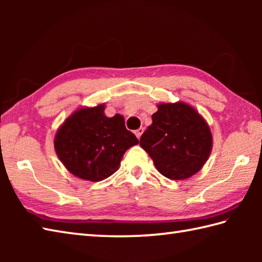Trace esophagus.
Returning a JSON list of instances; mask_svg holds the SVG:
<instances>
[{"instance_id": "obj_1", "label": "esophagus", "mask_w": 262, "mask_h": 262, "mask_svg": "<svg viewBox=\"0 0 262 262\" xmlns=\"http://www.w3.org/2000/svg\"><path fill=\"white\" fill-rule=\"evenodd\" d=\"M143 132H144V128L143 127H140V128H138V129L135 130V135H136V137L138 138V140H140V138H141Z\"/></svg>"}]
</instances>
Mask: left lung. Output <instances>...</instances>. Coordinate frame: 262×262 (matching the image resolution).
Returning a JSON list of instances; mask_svg holds the SVG:
<instances>
[{"label":"left lung","instance_id":"obj_1","mask_svg":"<svg viewBox=\"0 0 262 262\" xmlns=\"http://www.w3.org/2000/svg\"><path fill=\"white\" fill-rule=\"evenodd\" d=\"M152 125L141 136L140 145L161 174L185 180L207 162L213 136L204 117L191 105L178 101L158 104Z\"/></svg>","mask_w":262,"mask_h":262}]
</instances>
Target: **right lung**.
<instances>
[{"label":"right lung","mask_w":262,"mask_h":262,"mask_svg":"<svg viewBox=\"0 0 262 262\" xmlns=\"http://www.w3.org/2000/svg\"><path fill=\"white\" fill-rule=\"evenodd\" d=\"M104 103L75 110L55 135L54 147L60 162L72 174L98 182L119 169L128 148L138 140L126 129L121 115L107 117Z\"/></svg>","instance_id":"right-lung-1"}]
</instances>
